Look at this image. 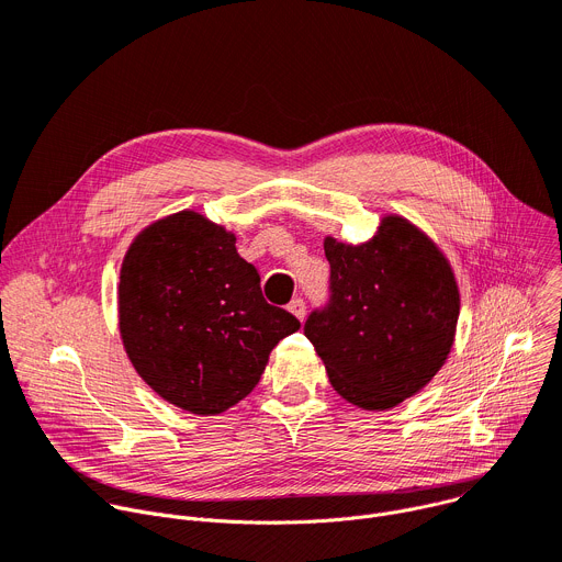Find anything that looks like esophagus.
Listing matches in <instances>:
<instances>
[{
  "label": "esophagus",
  "instance_id": "obj_1",
  "mask_svg": "<svg viewBox=\"0 0 562 562\" xmlns=\"http://www.w3.org/2000/svg\"><path fill=\"white\" fill-rule=\"evenodd\" d=\"M288 310H290V313H292L299 322L305 319V301H303V299H292V301L288 303Z\"/></svg>",
  "mask_w": 562,
  "mask_h": 562
}]
</instances>
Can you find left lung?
Segmentation results:
<instances>
[{
	"label": "left lung",
	"instance_id": "left-lung-1",
	"mask_svg": "<svg viewBox=\"0 0 562 562\" xmlns=\"http://www.w3.org/2000/svg\"><path fill=\"white\" fill-rule=\"evenodd\" d=\"M330 296L303 333L333 389L366 411H386L422 391L451 352L460 292L445 255L400 216L361 245L324 240Z\"/></svg>",
	"mask_w": 562,
	"mask_h": 562
}]
</instances>
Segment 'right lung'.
<instances>
[{
  "mask_svg": "<svg viewBox=\"0 0 562 562\" xmlns=\"http://www.w3.org/2000/svg\"><path fill=\"white\" fill-rule=\"evenodd\" d=\"M236 236L196 212L156 221L120 270V335L138 375L169 404L218 415L252 393L272 348L299 330L270 305Z\"/></svg>",
  "mask_w": 562,
  "mask_h": 562,
  "instance_id": "obj_1",
  "label": "right lung"
}]
</instances>
